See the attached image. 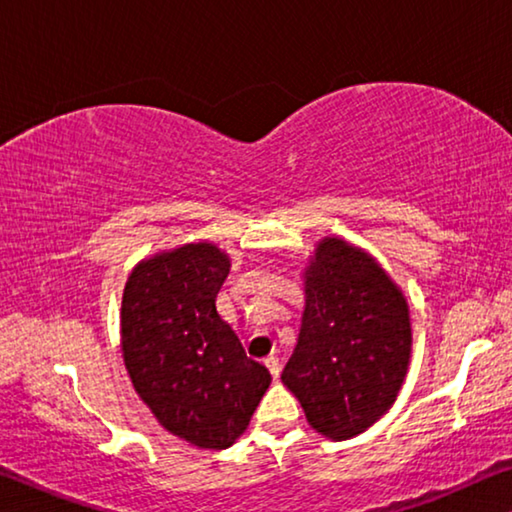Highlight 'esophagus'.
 <instances>
[{"label":"esophagus","mask_w":512,"mask_h":512,"mask_svg":"<svg viewBox=\"0 0 512 512\" xmlns=\"http://www.w3.org/2000/svg\"><path fill=\"white\" fill-rule=\"evenodd\" d=\"M264 365H266V368H269V372L273 375V379H278V377H280V361H278L276 356L264 358Z\"/></svg>","instance_id":"obj_1"}]
</instances>
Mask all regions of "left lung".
Returning <instances> with one entry per match:
<instances>
[{
    "label": "left lung",
    "mask_w": 512,
    "mask_h": 512,
    "mask_svg": "<svg viewBox=\"0 0 512 512\" xmlns=\"http://www.w3.org/2000/svg\"><path fill=\"white\" fill-rule=\"evenodd\" d=\"M303 285L299 342L280 379L319 434L356 437L391 409L407 377V299L375 257L338 236L317 243Z\"/></svg>",
    "instance_id": "left-lung-1"
}]
</instances>
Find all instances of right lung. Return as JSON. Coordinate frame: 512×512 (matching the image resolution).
<instances>
[{
  "instance_id": "add662e5",
  "label": "right lung",
  "mask_w": 512,
  "mask_h": 512,
  "mask_svg": "<svg viewBox=\"0 0 512 512\" xmlns=\"http://www.w3.org/2000/svg\"><path fill=\"white\" fill-rule=\"evenodd\" d=\"M227 273L218 246L186 243L142 259L121 299V352L137 395L167 432L213 451L246 432L271 384L216 310Z\"/></svg>"
}]
</instances>
